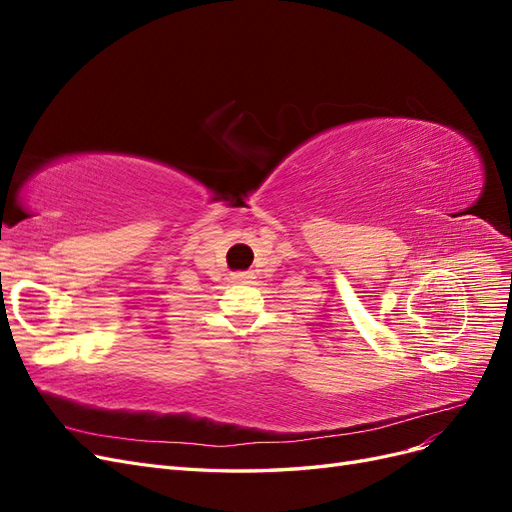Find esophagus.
I'll return each mask as SVG.
<instances>
[{
    "mask_svg": "<svg viewBox=\"0 0 512 512\" xmlns=\"http://www.w3.org/2000/svg\"><path fill=\"white\" fill-rule=\"evenodd\" d=\"M232 280L243 282V284H250L254 280V273H250V271H237V273H232Z\"/></svg>",
    "mask_w": 512,
    "mask_h": 512,
    "instance_id": "34e87169",
    "label": "esophagus"
}]
</instances>
